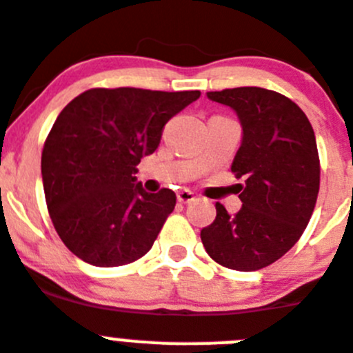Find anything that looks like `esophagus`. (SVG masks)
Returning <instances> with one entry per match:
<instances>
[{"label":"esophagus","mask_w":353,"mask_h":353,"mask_svg":"<svg viewBox=\"0 0 353 353\" xmlns=\"http://www.w3.org/2000/svg\"><path fill=\"white\" fill-rule=\"evenodd\" d=\"M177 200H179L181 204H190V202L195 200V195L190 190H181V192H177Z\"/></svg>","instance_id":"34e87169"}]
</instances>
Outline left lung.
I'll list each match as a JSON object with an SVG mask.
<instances>
[{"label":"left lung","instance_id":"8db88e82","mask_svg":"<svg viewBox=\"0 0 353 353\" xmlns=\"http://www.w3.org/2000/svg\"><path fill=\"white\" fill-rule=\"evenodd\" d=\"M232 107L243 142L232 161L243 208L230 216L216 202V218L200 239L214 262L234 271H259L285 255L303 236L316 204L320 158L306 114L283 94L263 88L209 91Z\"/></svg>","mask_w":353,"mask_h":353}]
</instances>
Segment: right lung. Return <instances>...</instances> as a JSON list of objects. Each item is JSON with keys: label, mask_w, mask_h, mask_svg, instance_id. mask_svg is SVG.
Returning <instances> with one entry per match:
<instances>
[{"label": "right lung", "mask_w": 353, "mask_h": 353, "mask_svg": "<svg viewBox=\"0 0 353 353\" xmlns=\"http://www.w3.org/2000/svg\"><path fill=\"white\" fill-rule=\"evenodd\" d=\"M200 91L93 88L70 101L42 151L47 209L70 252L97 268L126 265L151 250L176 193L144 192L137 165L170 117Z\"/></svg>", "instance_id": "add662e5"}]
</instances>
